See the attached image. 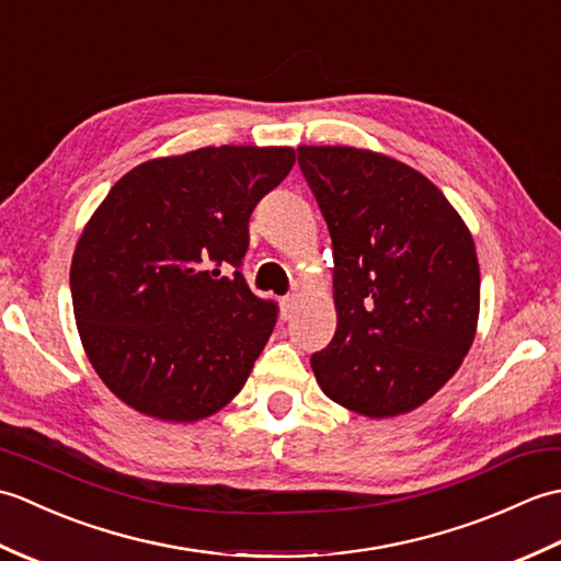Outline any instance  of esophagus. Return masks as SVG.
Returning a JSON list of instances; mask_svg holds the SVG:
<instances>
[{
    "instance_id": "1",
    "label": "esophagus",
    "mask_w": 561,
    "mask_h": 561,
    "mask_svg": "<svg viewBox=\"0 0 561 561\" xmlns=\"http://www.w3.org/2000/svg\"><path fill=\"white\" fill-rule=\"evenodd\" d=\"M296 294H289V296H284L282 299V318L284 320H289L291 318V313H294V308H296Z\"/></svg>"
}]
</instances>
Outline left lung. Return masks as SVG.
<instances>
[{"mask_svg":"<svg viewBox=\"0 0 561 561\" xmlns=\"http://www.w3.org/2000/svg\"><path fill=\"white\" fill-rule=\"evenodd\" d=\"M335 257L337 330L311 356L330 400L374 420L420 408L458 371L480 316L474 243L410 165L352 147H299Z\"/></svg>","mask_w":561,"mask_h":561,"instance_id":"8db88e82","label":"left lung"}]
</instances>
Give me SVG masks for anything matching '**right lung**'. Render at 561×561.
Segmentation results:
<instances>
[{
  "instance_id": "obj_1",
  "label": "right lung",
  "mask_w": 561,
  "mask_h": 561,
  "mask_svg": "<svg viewBox=\"0 0 561 561\" xmlns=\"http://www.w3.org/2000/svg\"><path fill=\"white\" fill-rule=\"evenodd\" d=\"M289 147H205L117 181L71 260L89 359L117 398L195 422L243 388L279 306L243 277L248 219L289 175Z\"/></svg>"
}]
</instances>
